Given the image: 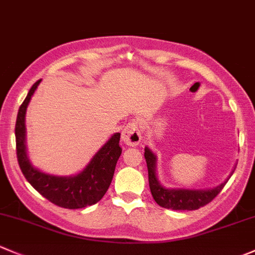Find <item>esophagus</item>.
Here are the masks:
<instances>
[{"label":"esophagus","instance_id":"esophagus-1","mask_svg":"<svg viewBox=\"0 0 255 255\" xmlns=\"http://www.w3.org/2000/svg\"><path fill=\"white\" fill-rule=\"evenodd\" d=\"M123 143L129 146H136L141 140V130L139 121L132 120L125 127L122 132Z\"/></svg>","mask_w":255,"mask_h":255}]
</instances>
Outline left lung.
Instances as JSON below:
<instances>
[{"instance_id": "1", "label": "left lung", "mask_w": 255, "mask_h": 255, "mask_svg": "<svg viewBox=\"0 0 255 255\" xmlns=\"http://www.w3.org/2000/svg\"><path fill=\"white\" fill-rule=\"evenodd\" d=\"M146 166H148L149 187L152 198L160 206L172 210H197L214 200V198L222 191L225 183L206 191L195 189H166L159 183L156 177V156L149 148L144 152Z\"/></svg>"}]
</instances>
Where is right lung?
I'll use <instances>...</instances> for the list:
<instances>
[{"label": "right lung", "instance_id": "add662e5", "mask_svg": "<svg viewBox=\"0 0 255 255\" xmlns=\"http://www.w3.org/2000/svg\"><path fill=\"white\" fill-rule=\"evenodd\" d=\"M40 82L41 79L30 88L25 100L19 107L15 122V150L21 172L42 197L55 205L66 209H82L96 204L105 195L111 184L117 160L122 152L120 146L121 134L115 133L78 175L60 177L36 170L26 156L25 111Z\"/></svg>", "mask_w": 255, "mask_h": 255}]
</instances>
